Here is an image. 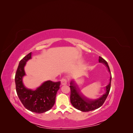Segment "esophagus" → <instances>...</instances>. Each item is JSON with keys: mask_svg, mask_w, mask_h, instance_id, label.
Listing matches in <instances>:
<instances>
[{"mask_svg": "<svg viewBox=\"0 0 133 133\" xmlns=\"http://www.w3.org/2000/svg\"><path fill=\"white\" fill-rule=\"evenodd\" d=\"M61 84L62 85H66L67 84V80L65 78H63L61 80Z\"/></svg>", "mask_w": 133, "mask_h": 133, "instance_id": "esophagus-1", "label": "esophagus"}]
</instances>
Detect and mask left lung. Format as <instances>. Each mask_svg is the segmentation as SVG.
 <instances>
[{"instance_id": "1", "label": "left lung", "mask_w": 133, "mask_h": 133, "mask_svg": "<svg viewBox=\"0 0 133 133\" xmlns=\"http://www.w3.org/2000/svg\"><path fill=\"white\" fill-rule=\"evenodd\" d=\"M99 63H103L107 66L108 71L110 73V68L108 63L103 58L99 57ZM111 75L110 78L109 83L105 87V92L100 98L96 99H89L84 96L80 91L74 85L73 82H71L70 84V102L73 106L76 109L82 111L87 112L96 109L101 107L105 102L107 96L109 93L111 86Z\"/></svg>"}]
</instances>
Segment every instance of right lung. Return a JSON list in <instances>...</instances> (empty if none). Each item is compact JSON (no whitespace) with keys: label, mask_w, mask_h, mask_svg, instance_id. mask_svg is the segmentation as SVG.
<instances>
[{"label":"right lung","mask_w":133,"mask_h":133,"mask_svg":"<svg viewBox=\"0 0 133 133\" xmlns=\"http://www.w3.org/2000/svg\"><path fill=\"white\" fill-rule=\"evenodd\" d=\"M31 57V52L19 62L15 76L16 91L20 100L26 109L40 114L49 110L54 105L60 82L48 80L35 90L26 88L23 84V78L25 75L24 66Z\"/></svg>","instance_id":"1"}]
</instances>
